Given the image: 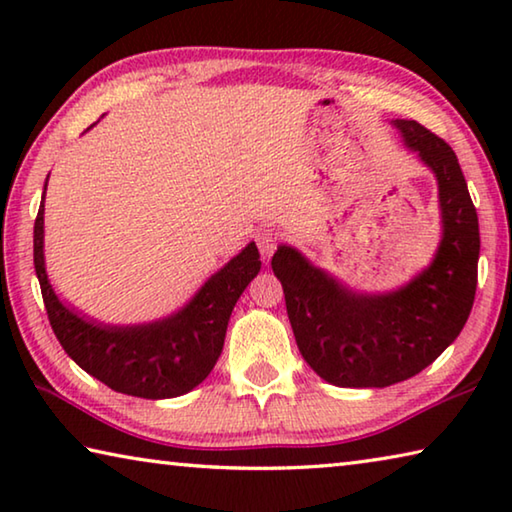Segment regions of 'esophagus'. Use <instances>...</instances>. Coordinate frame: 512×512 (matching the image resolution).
Masks as SVG:
<instances>
[{
  "label": "esophagus",
  "mask_w": 512,
  "mask_h": 512,
  "mask_svg": "<svg viewBox=\"0 0 512 512\" xmlns=\"http://www.w3.org/2000/svg\"><path fill=\"white\" fill-rule=\"evenodd\" d=\"M277 241H280V235H277L275 230H262L257 235V246H259V253H262L264 259H271V255L275 253L277 248Z\"/></svg>",
  "instance_id": "34e87169"
}]
</instances>
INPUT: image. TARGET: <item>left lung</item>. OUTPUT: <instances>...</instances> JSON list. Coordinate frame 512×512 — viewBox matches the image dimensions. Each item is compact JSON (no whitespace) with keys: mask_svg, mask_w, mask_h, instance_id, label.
I'll return each instance as SVG.
<instances>
[{"mask_svg":"<svg viewBox=\"0 0 512 512\" xmlns=\"http://www.w3.org/2000/svg\"><path fill=\"white\" fill-rule=\"evenodd\" d=\"M391 124L438 183L443 237L427 268L404 287L352 291L293 246L271 259L298 350L318 377L341 388H384L431 366L472 311L479 219L452 146L413 119Z\"/></svg>","mask_w":512,"mask_h":512,"instance_id":"obj_1","label":"left lung"}]
</instances>
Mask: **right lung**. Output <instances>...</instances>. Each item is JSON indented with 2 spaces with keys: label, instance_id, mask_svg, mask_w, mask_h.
<instances>
[{
  "label": "right lung",
  "instance_id": "obj_1",
  "mask_svg": "<svg viewBox=\"0 0 512 512\" xmlns=\"http://www.w3.org/2000/svg\"><path fill=\"white\" fill-rule=\"evenodd\" d=\"M33 264L51 329L63 350L112 391L144 400L185 395L210 375L221 357L232 309L262 268L259 250L250 241L176 314L142 325L99 323L69 307L51 287L45 268V194L33 225Z\"/></svg>",
  "mask_w": 512,
  "mask_h": 512
}]
</instances>
